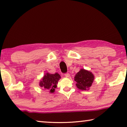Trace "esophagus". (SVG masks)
I'll return each mask as SVG.
<instances>
[{
    "label": "esophagus",
    "instance_id": "esophagus-1",
    "mask_svg": "<svg viewBox=\"0 0 127 127\" xmlns=\"http://www.w3.org/2000/svg\"><path fill=\"white\" fill-rule=\"evenodd\" d=\"M64 76H65V77H68H68H70V74H69V73H65V74H64Z\"/></svg>",
    "mask_w": 127,
    "mask_h": 127
}]
</instances>
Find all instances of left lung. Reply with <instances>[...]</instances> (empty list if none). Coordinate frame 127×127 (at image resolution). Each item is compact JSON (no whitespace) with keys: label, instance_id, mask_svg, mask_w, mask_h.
I'll use <instances>...</instances> for the list:
<instances>
[{"label":"left lung","instance_id":"obj_1","mask_svg":"<svg viewBox=\"0 0 127 127\" xmlns=\"http://www.w3.org/2000/svg\"><path fill=\"white\" fill-rule=\"evenodd\" d=\"M94 79L95 76L93 73L85 69H81L74 77V81L76 82V85L77 87L82 91L90 89Z\"/></svg>","mask_w":127,"mask_h":127}]
</instances>
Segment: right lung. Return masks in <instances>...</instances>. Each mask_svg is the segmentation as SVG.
Segmentation results:
<instances>
[{
	"label": "right lung",
	"instance_id": "add662e5",
	"mask_svg": "<svg viewBox=\"0 0 127 127\" xmlns=\"http://www.w3.org/2000/svg\"><path fill=\"white\" fill-rule=\"evenodd\" d=\"M61 78L60 74L58 73L50 74L46 73L39 82V86L45 90H49L50 93H54L57 87L58 81Z\"/></svg>",
	"mask_w": 127,
	"mask_h": 127
}]
</instances>
